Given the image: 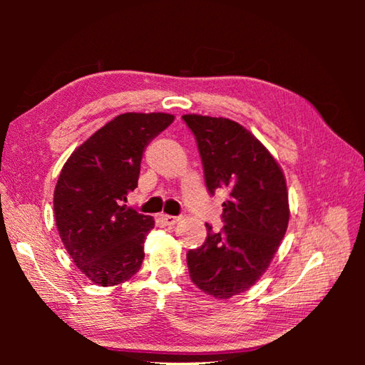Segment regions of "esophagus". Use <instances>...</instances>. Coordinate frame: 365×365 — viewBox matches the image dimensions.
I'll use <instances>...</instances> for the list:
<instances>
[{
  "label": "esophagus",
  "mask_w": 365,
  "mask_h": 365,
  "mask_svg": "<svg viewBox=\"0 0 365 365\" xmlns=\"http://www.w3.org/2000/svg\"><path fill=\"white\" fill-rule=\"evenodd\" d=\"M160 219L164 220V224L165 225H169V227H172V225H175L178 220H180V217H175V215H169V214H163L160 215Z\"/></svg>",
  "instance_id": "obj_1"
}]
</instances>
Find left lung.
<instances>
[{"mask_svg":"<svg viewBox=\"0 0 365 365\" xmlns=\"http://www.w3.org/2000/svg\"><path fill=\"white\" fill-rule=\"evenodd\" d=\"M201 154L209 193L225 190L224 230L187 255L191 282L228 299L261 279L287 233L288 190L283 170L261 141L225 117L185 114Z\"/></svg>","mask_w":365,"mask_h":365,"instance_id":"obj_1","label":"left lung"}]
</instances>
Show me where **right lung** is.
<instances>
[{
    "instance_id": "add662e5",
    "label": "right lung",
    "mask_w": 365,
    "mask_h": 365,
    "mask_svg": "<svg viewBox=\"0 0 365 365\" xmlns=\"http://www.w3.org/2000/svg\"><path fill=\"white\" fill-rule=\"evenodd\" d=\"M175 117L125 113L85 140L61 170L54 219L64 248L95 285L114 287L137 274L154 219L127 207L148 143Z\"/></svg>"
}]
</instances>
